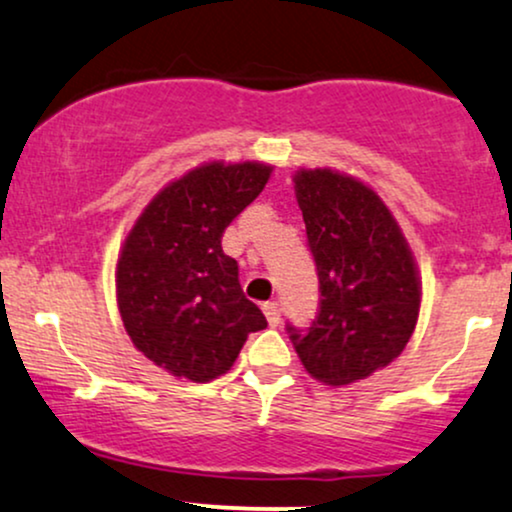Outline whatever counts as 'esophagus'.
Masks as SVG:
<instances>
[{"label":"esophagus","instance_id":"obj_1","mask_svg":"<svg viewBox=\"0 0 512 512\" xmlns=\"http://www.w3.org/2000/svg\"><path fill=\"white\" fill-rule=\"evenodd\" d=\"M262 312H264V317H267L269 326H276V324H279V319H281V310H279V305L274 303V300H269V303H264V305H262Z\"/></svg>","mask_w":512,"mask_h":512}]
</instances>
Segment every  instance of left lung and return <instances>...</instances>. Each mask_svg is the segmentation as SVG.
<instances>
[{
	"label": "left lung",
	"instance_id": "8db88e82",
	"mask_svg": "<svg viewBox=\"0 0 512 512\" xmlns=\"http://www.w3.org/2000/svg\"><path fill=\"white\" fill-rule=\"evenodd\" d=\"M293 183L322 300L310 331L291 329V341L307 374L336 389L391 365L408 346L420 317V269L365 181L322 166L298 169Z\"/></svg>",
	"mask_w": 512,
	"mask_h": 512
}]
</instances>
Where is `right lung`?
<instances>
[{"label": "right lung", "instance_id": "1", "mask_svg": "<svg viewBox=\"0 0 512 512\" xmlns=\"http://www.w3.org/2000/svg\"><path fill=\"white\" fill-rule=\"evenodd\" d=\"M274 166L205 162L159 190L121 243L116 303L133 346L195 384L233 367L250 331L267 326L245 298L226 226L262 193Z\"/></svg>", "mask_w": 512, "mask_h": 512}]
</instances>
